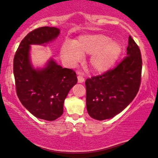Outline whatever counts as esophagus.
Instances as JSON below:
<instances>
[{"label": "esophagus", "instance_id": "esophagus-1", "mask_svg": "<svg viewBox=\"0 0 158 158\" xmlns=\"http://www.w3.org/2000/svg\"><path fill=\"white\" fill-rule=\"evenodd\" d=\"M77 81H78V83H83L84 81H85V79H84V77L82 76V75H78L77 76Z\"/></svg>", "mask_w": 158, "mask_h": 158}]
</instances>
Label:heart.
Masks as SVG:
<instances>
[{
    "instance_id": "obj_1",
    "label": "heart",
    "mask_w": 158,
    "mask_h": 158,
    "mask_svg": "<svg viewBox=\"0 0 158 158\" xmlns=\"http://www.w3.org/2000/svg\"><path fill=\"white\" fill-rule=\"evenodd\" d=\"M122 48L119 43L112 41L106 34H88L73 40L72 44L65 43L61 47L62 57L71 65L77 64L82 59V55H92L90 67L94 73H102L114 66Z\"/></svg>"
}]
</instances>
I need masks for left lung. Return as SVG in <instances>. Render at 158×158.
<instances>
[{
	"mask_svg": "<svg viewBox=\"0 0 158 158\" xmlns=\"http://www.w3.org/2000/svg\"><path fill=\"white\" fill-rule=\"evenodd\" d=\"M127 55L116 68L85 81L86 107L96 120L111 118L135 98L141 83L142 56L135 40L129 36Z\"/></svg>",
	"mask_w": 158,
	"mask_h": 158,
	"instance_id": "obj_1",
	"label": "left lung"
}]
</instances>
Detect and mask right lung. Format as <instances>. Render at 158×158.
<instances>
[{
	"label": "right lung",
	"instance_id": "1",
	"mask_svg": "<svg viewBox=\"0 0 158 158\" xmlns=\"http://www.w3.org/2000/svg\"><path fill=\"white\" fill-rule=\"evenodd\" d=\"M60 29L43 27L29 32L21 41L14 58L16 94L22 105L34 116L54 121L63 114L64 99L77 83L76 73L62 68L52 59L44 68L35 70L30 62L31 44H44L55 40Z\"/></svg>",
	"mask_w": 158,
	"mask_h": 158
}]
</instances>
